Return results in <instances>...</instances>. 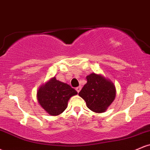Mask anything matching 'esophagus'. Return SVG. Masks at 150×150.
I'll list each match as a JSON object with an SVG mask.
<instances>
[{"label":"esophagus","instance_id":"obj_1","mask_svg":"<svg viewBox=\"0 0 150 150\" xmlns=\"http://www.w3.org/2000/svg\"><path fill=\"white\" fill-rule=\"evenodd\" d=\"M81 88H82V87H81L80 86H79V87H76V89H76V91L77 92H80V91L81 90Z\"/></svg>","mask_w":150,"mask_h":150}]
</instances>
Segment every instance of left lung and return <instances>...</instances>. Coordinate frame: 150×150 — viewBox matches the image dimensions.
Segmentation results:
<instances>
[{"instance_id":"left-lung-1","label":"left lung","mask_w":150,"mask_h":150,"mask_svg":"<svg viewBox=\"0 0 150 150\" xmlns=\"http://www.w3.org/2000/svg\"><path fill=\"white\" fill-rule=\"evenodd\" d=\"M86 79L87 83L79 92V95L92 111L104 112L116 97L114 85L110 80L95 73L90 74Z\"/></svg>"}]
</instances>
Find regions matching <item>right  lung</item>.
Listing matches in <instances>:
<instances>
[{
	"label": "right lung",
	"instance_id": "add662e5",
	"mask_svg": "<svg viewBox=\"0 0 150 150\" xmlns=\"http://www.w3.org/2000/svg\"><path fill=\"white\" fill-rule=\"evenodd\" d=\"M77 94L75 89L54 77L39 88L37 99L39 104L49 114L57 116L65 111L70 98Z\"/></svg>",
	"mask_w": 150,
	"mask_h": 150
}]
</instances>
